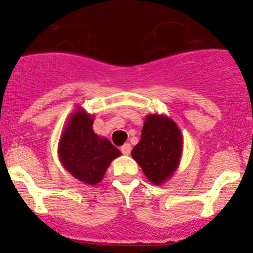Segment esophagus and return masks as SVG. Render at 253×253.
Here are the masks:
<instances>
[{"label": "esophagus", "instance_id": "obj_1", "mask_svg": "<svg viewBox=\"0 0 253 253\" xmlns=\"http://www.w3.org/2000/svg\"><path fill=\"white\" fill-rule=\"evenodd\" d=\"M121 152L124 153L125 155H129V153H131V144H129V143H126V144L122 145Z\"/></svg>", "mask_w": 253, "mask_h": 253}]
</instances>
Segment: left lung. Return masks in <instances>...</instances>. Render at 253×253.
<instances>
[{
	"mask_svg": "<svg viewBox=\"0 0 253 253\" xmlns=\"http://www.w3.org/2000/svg\"><path fill=\"white\" fill-rule=\"evenodd\" d=\"M183 138L180 128L167 115L145 116L141 141L132 149L148 180L160 186L172 177L182 155Z\"/></svg>",
	"mask_w": 253,
	"mask_h": 253,
	"instance_id": "left-lung-1",
	"label": "left lung"
}]
</instances>
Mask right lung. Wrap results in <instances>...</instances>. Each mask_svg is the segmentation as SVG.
Returning <instances> with one entry per match:
<instances>
[{"label":"right lung","mask_w":253,"mask_h":253,"mask_svg":"<svg viewBox=\"0 0 253 253\" xmlns=\"http://www.w3.org/2000/svg\"><path fill=\"white\" fill-rule=\"evenodd\" d=\"M94 115L78 106L68 119L58 142L62 167L75 178L95 186L103 180L109 165L121 152L108 138L93 131Z\"/></svg>","instance_id":"right-lung-1"}]
</instances>
